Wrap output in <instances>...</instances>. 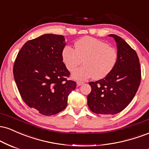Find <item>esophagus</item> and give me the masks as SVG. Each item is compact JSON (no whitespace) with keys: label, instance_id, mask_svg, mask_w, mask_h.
<instances>
[{"label":"esophagus","instance_id":"34e87169","mask_svg":"<svg viewBox=\"0 0 149 149\" xmlns=\"http://www.w3.org/2000/svg\"><path fill=\"white\" fill-rule=\"evenodd\" d=\"M77 85H78V86H80V85H83V82H81V81H77Z\"/></svg>","mask_w":149,"mask_h":149}]
</instances>
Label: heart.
<instances>
[{"instance_id":"1","label":"heart","mask_w":149,"mask_h":149,"mask_svg":"<svg viewBox=\"0 0 149 149\" xmlns=\"http://www.w3.org/2000/svg\"><path fill=\"white\" fill-rule=\"evenodd\" d=\"M75 47L66 46L61 52L63 62L69 71H74L83 60L85 66L72 73L73 79L86 80L92 77L95 80L103 79L117 64V51L103 40L85 36L79 39Z\"/></svg>"}]
</instances>
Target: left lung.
<instances>
[{"label":"left lung","instance_id":"1","mask_svg":"<svg viewBox=\"0 0 149 149\" xmlns=\"http://www.w3.org/2000/svg\"><path fill=\"white\" fill-rule=\"evenodd\" d=\"M118 61L106 78L90 82L92 90L88 96L89 109L97 114H114L122 111L133 100L141 82V68L137 54L122 38L115 34Z\"/></svg>","mask_w":149,"mask_h":149}]
</instances>
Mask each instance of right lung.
Here are the masks:
<instances>
[{
	"mask_svg": "<svg viewBox=\"0 0 149 149\" xmlns=\"http://www.w3.org/2000/svg\"><path fill=\"white\" fill-rule=\"evenodd\" d=\"M65 45L64 36L44 34L26 42L15 59L13 74L22 100L42 115L64 110L76 87L67 80L70 72L61 58Z\"/></svg>",
	"mask_w": 149,
	"mask_h": 149,
	"instance_id": "right-lung-1",
	"label": "right lung"
}]
</instances>
